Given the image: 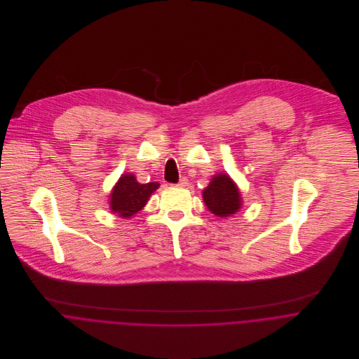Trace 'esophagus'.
<instances>
[{
  "label": "esophagus",
  "mask_w": 359,
  "mask_h": 359,
  "mask_svg": "<svg viewBox=\"0 0 359 359\" xmlns=\"http://www.w3.org/2000/svg\"><path fill=\"white\" fill-rule=\"evenodd\" d=\"M188 184H189V182H188V180L184 177V178H181V180H180V182H178L177 185H178V187H181V188H184V187H188Z\"/></svg>",
  "instance_id": "esophagus-1"
}]
</instances>
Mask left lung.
<instances>
[{
  "label": "left lung",
  "mask_w": 359,
  "mask_h": 359,
  "mask_svg": "<svg viewBox=\"0 0 359 359\" xmlns=\"http://www.w3.org/2000/svg\"><path fill=\"white\" fill-rule=\"evenodd\" d=\"M207 208L218 217L235 214L242 207V198L238 187L228 174H217L203 191Z\"/></svg>",
  "instance_id": "left-lung-1"
}]
</instances>
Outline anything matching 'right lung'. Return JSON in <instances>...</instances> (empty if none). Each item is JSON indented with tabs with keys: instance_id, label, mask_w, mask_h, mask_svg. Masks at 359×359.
I'll list each match as a JSON object with an SVG mask.
<instances>
[{
	"instance_id": "1",
	"label": "right lung",
	"mask_w": 359,
	"mask_h": 359,
	"mask_svg": "<svg viewBox=\"0 0 359 359\" xmlns=\"http://www.w3.org/2000/svg\"><path fill=\"white\" fill-rule=\"evenodd\" d=\"M157 188V182L140 184L133 174H123L110 194V210L130 218L144 208Z\"/></svg>"
}]
</instances>
